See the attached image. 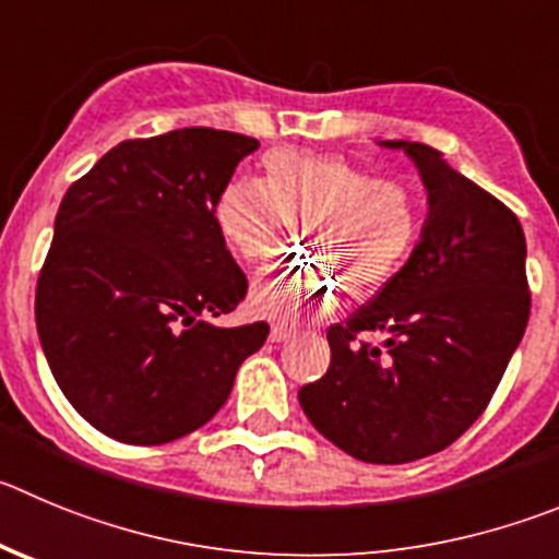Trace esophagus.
<instances>
[{
  "instance_id": "1",
  "label": "esophagus",
  "mask_w": 559,
  "mask_h": 559,
  "mask_svg": "<svg viewBox=\"0 0 559 559\" xmlns=\"http://www.w3.org/2000/svg\"><path fill=\"white\" fill-rule=\"evenodd\" d=\"M292 336H295V328L284 325V322H278V325L270 328V342H289Z\"/></svg>"
}]
</instances>
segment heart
Listing matches in <instances>:
<instances>
[{"label": "heart", "mask_w": 559, "mask_h": 559, "mask_svg": "<svg viewBox=\"0 0 559 559\" xmlns=\"http://www.w3.org/2000/svg\"><path fill=\"white\" fill-rule=\"evenodd\" d=\"M223 245L242 262L278 250L297 222L309 255L250 286L259 314L286 320L328 309L347 286L353 297L378 292L397 273L419 231V198L400 179H374L336 154L275 148L262 159V179H228L212 206Z\"/></svg>", "instance_id": "b5f03b06"}]
</instances>
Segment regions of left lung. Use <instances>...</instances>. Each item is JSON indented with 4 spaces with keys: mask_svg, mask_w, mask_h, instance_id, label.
Listing matches in <instances>:
<instances>
[{
    "mask_svg": "<svg viewBox=\"0 0 559 559\" xmlns=\"http://www.w3.org/2000/svg\"><path fill=\"white\" fill-rule=\"evenodd\" d=\"M414 159L427 221L405 267L344 325L331 367L297 391L311 425L364 463L441 452L477 421L530 320L526 239L502 201L425 143L383 140ZM383 330L372 348L358 332Z\"/></svg>",
    "mask_w": 559,
    "mask_h": 559,
    "instance_id": "left-lung-1",
    "label": "left lung"
}]
</instances>
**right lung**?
I'll return each instance as SVG.
<instances>
[{"label": "right lung", "mask_w": 559, "mask_h": 559, "mask_svg": "<svg viewBox=\"0 0 559 559\" xmlns=\"http://www.w3.org/2000/svg\"><path fill=\"white\" fill-rule=\"evenodd\" d=\"M259 140L174 129L123 140L68 187L35 292L40 347L66 400L123 444L206 425L267 322L221 328L248 278L212 206Z\"/></svg>", "instance_id": "obj_1"}]
</instances>
